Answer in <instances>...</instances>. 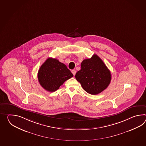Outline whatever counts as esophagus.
Listing matches in <instances>:
<instances>
[{"label": "esophagus", "mask_w": 146, "mask_h": 146, "mask_svg": "<svg viewBox=\"0 0 146 146\" xmlns=\"http://www.w3.org/2000/svg\"><path fill=\"white\" fill-rule=\"evenodd\" d=\"M71 72L72 73V74H73V75H75V74H76V71H75V70H72Z\"/></svg>", "instance_id": "1"}]
</instances>
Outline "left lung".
<instances>
[{
	"instance_id": "8db88e82",
	"label": "left lung",
	"mask_w": 146,
	"mask_h": 146,
	"mask_svg": "<svg viewBox=\"0 0 146 146\" xmlns=\"http://www.w3.org/2000/svg\"><path fill=\"white\" fill-rule=\"evenodd\" d=\"M75 78L87 93L97 95L105 90L111 81L110 72L98 55L85 59Z\"/></svg>"
}]
</instances>
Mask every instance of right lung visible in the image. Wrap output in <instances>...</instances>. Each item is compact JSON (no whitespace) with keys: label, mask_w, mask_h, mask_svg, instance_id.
I'll return each instance as SVG.
<instances>
[{"label":"right lung","mask_w":146,"mask_h":146,"mask_svg":"<svg viewBox=\"0 0 146 146\" xmlns=\"http://www.w3.org/2000/svg\"><path fill=\"white\" fill-rule=\"evenodd\" d=\"M73 76V75L64 64L51 58L44 62L38 73L40 84L50 92L58 90L65 81Z\"/></svg>","instance_id":"1"}]
</instances>
